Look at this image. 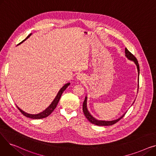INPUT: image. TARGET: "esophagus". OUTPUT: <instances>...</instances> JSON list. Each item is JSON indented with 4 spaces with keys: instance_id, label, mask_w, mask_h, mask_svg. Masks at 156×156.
<instances>
[{
    "instance_id": "1",
    "label": "esophagus",
    "mask_w": 156,
    "mask_h": 156,
    "mask_svg": "<svg viewBox=\"0 0 156 156\" xmlns=\"http://www.w3.org/2000/svg\"><path fill=\"white\" fill-rule=\"evenodd\" d=\"M76 79L78 81H83L85 79V77L83 75H81V74H78L76 76Z\"/></svg>"
}]
</instances>
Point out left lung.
Wrapping results in <instances>:
<instances>
[{
    "label": "left lung",
    "instance_id": "left-lung-1",
    "mask_svg": "<svg viewBox=\"0 0 156 156\" xmlns=\"http://www.w3.org/2000/svg\"><path fill=\"white\" fill-rule=\"evenodd\" d=\"M125 56L126 57V58L130 61H132L133 62H134V63L136 64V68L138 70V80L139 81V74H140V68H139V64L138 62L137 59H136V57L131 53L126 48H125ZM134 103V102H133V104ZM83 113L85 114V117L87 118V119L90 122H92V124L97 125V126H110L112 125H114V123H116V122H118L119 120H120L122 117L125 116V114H126V112H125V113H124L121 116H120L119 118H118V119H114V120H111V121H105V120H99V119H97L96 118H95L92 114L90 113V112L88 110L87 108V96L85 97V101L83 102Z\"/></svg>",
    "mask_w": 156,
    "mask_h": 156
}]
</instances>
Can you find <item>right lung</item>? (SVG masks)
Listing matches in <instances>:
<instances>
[{
    "label": "right lung",
    "mask_w": 156,
    "mask_h": 156,
    "mask_svg": "<svg viewBox=\"0 0 156 156\" xmlns=\"http://www.w3.org/2000/svg\"><path fill=\"white\" fill-rule=\"evenodd\" d=\"M31 34H30L25 39H24V40H23L22 42L21 43H20L18 45L22 44L24 42V41H25L27 39H28L31 36ZM69 85H70V83H66L59 90V91L58 92V93H57V95L55 96V97L54 98V99L51 102V104L49 105L45 110H44L42 112H41L40 113H38V114H30V113H27L26 112H24V111H23L21 109H20L17 105H16V107L18 108V109L20 111V112L23 114L24 116H25L27 118H31V119H42V118H46V117H47V116H48L49 115H50V114L52 112V111L55 109V108H56L57 104H58V102L59 101V99H60V98L61 97L62 94L63 93V92L65 90L68 88V87Z\"/></svg>",
    "instance_id": "1"
}]
</instances>
